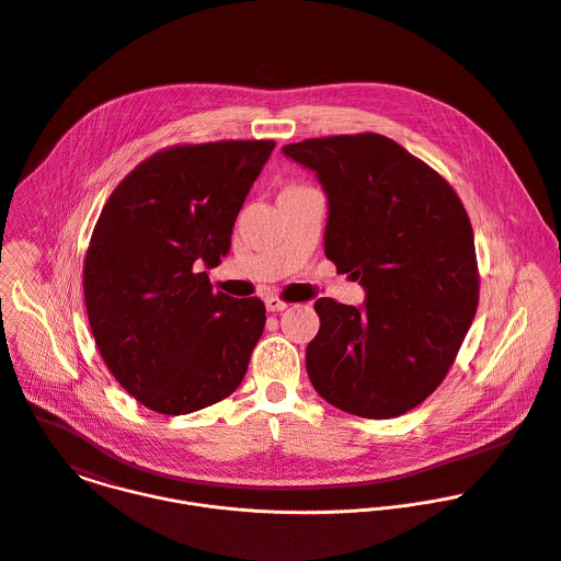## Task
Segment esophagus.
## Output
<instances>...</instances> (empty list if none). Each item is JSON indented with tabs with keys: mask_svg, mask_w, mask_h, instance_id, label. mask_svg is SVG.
Returning <instances> with one entry per match:
<instances>
[{
	"mask_svg": "<svg viewBox=\"0 0 561 561\" xmlns=\"http://www.w3.org/2000/svg\"><path fill=\"white\" fill-rule=\"evenodd\" d=\"M265 307H267V311H272V313H278V311L287 309L289 305H287L283 298H278V296H267V298H265Z\"/></svg>",
	"mask_w": 561,
	"mask_h": 561,
	"instance_id": "34e87169",
	"label": "esophagus"
}]
</instances>
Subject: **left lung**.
<instances>
[{
  "label": "left lung",
  "instance_id": "left-lung-1",
  "mask_svg": "<svg viewBox=\"0 0 561 561\" xmlns=\"http://www.w3.org/2000/svg\"><path fill=\"white\" fill-rule=\"evenodd\" d=\"M329 199L324 254L366 289L362 307L320 298L307 374L333 407L407 413L453 366L479 305L474 234L453 187L382 135L283 146Z\"/></svg>",
  "mask_w": 561,
  "mask_h": 561
}]
</instances>
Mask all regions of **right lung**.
<instances>
[{"label": "right lung", "mask_w": 561, "mask_h": 561, "mask_svg": "<svg viewBox=\"0 0 561 561\" xmlns=\"http://www.w3.org/2000/svg\"><path fill=\"white\" fill-rule=\"evenodd\" d=\"M274 141L176 146L111 193L84 259L104 364L148 409L185 415L230 396L265 327L259 298L213 291L245 195Z\"/></svg>", "instance_id": "1"}]
</instances>
